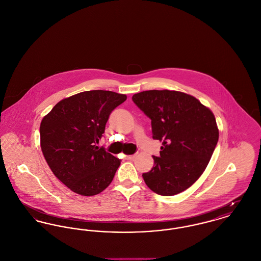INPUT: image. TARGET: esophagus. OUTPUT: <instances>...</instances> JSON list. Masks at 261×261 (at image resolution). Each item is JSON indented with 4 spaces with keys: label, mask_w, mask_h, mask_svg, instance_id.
Returning a JSON list of instances; mask_svg holds the SVG:
<instances>
[{
    "label": "esophagus",
    "mask_w": 261,
    "mask_h": 261,
    "mask_svg": "<svg viewBox=\"0 0 261 261\" xmlns=\"http://www.w3.org/2000/svg\"><path fill=\"white\" fill-rule=\"evenodd\" d=\"M136 156H137V154H130V155L127 156V160H128V161H133Z\"/></svg>",
    "instance_id": "obj_1"
}]
</instances>
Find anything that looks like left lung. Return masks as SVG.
I'll use <instances>...</instances> for the list:
<instances>
[{"label": "left lung", "instance_id": "obj_1", "mask_svg": "<svg viewBox=\"0 0 261 261\" xmlns=\"http://www.w3.org/2000/svg\"><path fill=\"white\" fill-rule=\"evenodd\" d=\"M152 120L153 138L162 142L160 156L143 178L153 192L171 196L194 184L214 152L219 129L211 109L193 95L152 90L132 96Z\"/></svg>", "mask_w": 261, "mask_h": 261}]
</instances>
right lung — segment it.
<instances>
[{
	"label": "right lung",
	"instance_id": "obj_1",
	"mask_svg": "<svg viewBox=\"0 0 261 261\" xmlns=\"http://www.w3.org/2000/svg\"><path fill=\"white\" fill-rule=\"evenodd\" d=\"M126 94L79 92L60 100L40 123V147L54 175L75 193L93 196L111 184L120 160L98 148L111 111Z\"/></svg>",
	"mask_w": 261,
	"mask_h": 261
}]
</instances>
